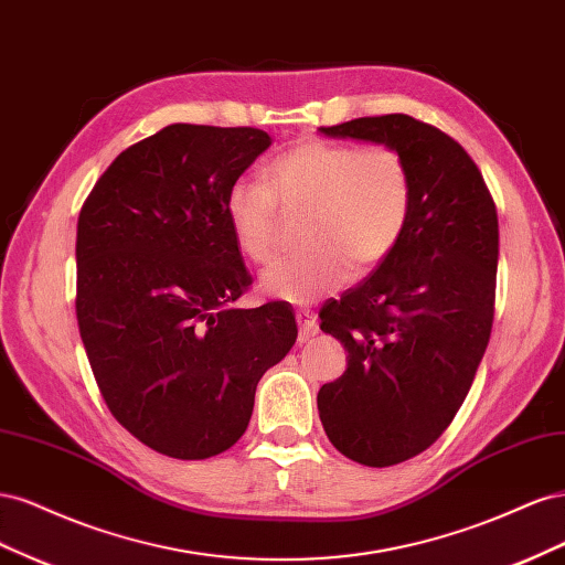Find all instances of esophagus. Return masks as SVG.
<instances>
[{"label":"esophagus","mask_w":565,"mask_h":565,"mask_svg":"<svg viewBox=\"0 0 565 565\" xmlns=\"http://www.w3.org/2000/svg\"><path fill=\"white\" fill-rule=\"evenodd\" d=\"M295 316H297V322H299V341H309L311 337L318 334V320L311 311L299 309Z\"/></svg>","instance_id":"34e87169"}]
</instances>
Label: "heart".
<instances>
[{
  "mask_svg": "<svg viewBox=\"0 0 565 565\" xmlns=\"http://www.w3.org/2000/svg\"><path fill=\"white\" fill-rule=\"evenodd\" d=\"M413 172L386 143L303 139L270 160L264 183L235 181L224 202L233 241L249 262L280 254V212L309 210L303 252L270 266L264 295L306 303L382 266L401 245L413 214Z\"/></svg>",
  "mask_w": 565,
  "mask_h": 565,
  "instance_id": "b5f03b06",
  "label": "heart"
}]
</instances>
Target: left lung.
I'll return each mask as SVG.
<instances>
[{"label": "left lung", "instance_id": "1", "mask_svg": "<svg viewBox=\"0 0 565 565\" xmlns=\"http://www.w3.org/2000/svg\"><path fill=\"white\" fill-rule=\"evenodd\" d=\"M320 131L393 146L413 172L396 252L320 309V330L349 351L347 372L318 391L322 429L358 465L393 467L434 446L473 384L494 316L498 210L469 152L415 117Z\"/></svg>", "mask_w": 565, "mask_h": 565}]
</instances>
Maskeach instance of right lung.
Listing matches in <instances>:
<instances>
[{
  "label": "right lung",
  "mask_w": 565,
  "mask_h": 565,
  "mask_svg": "<svg viewBox=\"0 0 565 565\" xmlns=\"http://www.w3.org/2000/svg\"><path fill=\"white\" fill-rule=\"evenodd\" d=\"M270 146L254 127L169 125L119 152L77 218V324L113 417L143 446L207 459L247 429L256 384L297 341L252 285L224 202Z\"/></svg>",
  "instance_id": "right-lung-1"
}]
</instances>
